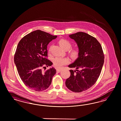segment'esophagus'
I'll return each mask as SVG.
<instances>
[{
    "label": "esophagus",
    "instance_id": "1",
    "mask_svg": "<svg viewBox=\"0 0 121 121\" xmlns=\"http://www.w3.org/2000/svg\"><path fill=\"white\" fill-rule=\"evenodd\" d=\"M61 70H62V69H56V71L58 73H59V72H61Z\"/></svg>",
    "mask_w": 121,
    "mask_h": 121
}]
</instances>
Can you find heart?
<instances>
[{
    "label": "heart",
    "instance_id": "1",
    "mask_svg": "<svg viewBox=\"0 0 121 121\" xmlns=\"http://www.w3.org/2000/svg\"><path fill=\"white\" fill-rule=\"evenodd\" d=\"M59 44L63 49L69 50L71 47V43L69 41L61 39L59 41ZM70 55L73 59H76L78 56V52L75 49L72 50L70 52ZM69 62V60L67 57H56L53 60V65L56 68H61Z\"/></svg>",
    "mask_w": 121,
    "mask_h": 121
}]
</instances>
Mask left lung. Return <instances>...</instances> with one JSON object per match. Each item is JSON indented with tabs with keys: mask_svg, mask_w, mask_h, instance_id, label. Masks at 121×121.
<instances>
[{
	"mask_svg": "<svg viewBox=\"0 0 121 121\" xmlns=\"http://www.w3.org/2000/svg\"><path fill=\"white\" fill-rule=\"evenodd\" d=\"M69 37L77 44L78 56L74 62L68 66L77 69L69 70L70 76L65 81V85L72 91L81 92L90 88L97 80L104 56L101 46L93 37L82 32ZM78 68L81 70H78Z\"/></svg>",
	"mask_w": 121,
	"mask_h": 121,
	"instance_id": "obj_1",
	"label": "left lung"
}]
</instances>
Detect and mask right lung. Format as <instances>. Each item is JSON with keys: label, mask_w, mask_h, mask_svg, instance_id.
I'll use <instances>...</instances> for the list:
<instances>
[{"label": "right lung", "mask_w": 121, "mask_h": 121, "mask_svg": "<svg viewBox=\"0 0 121 121\" xmlns=\"http://www.w3.org/2000/svg\"><path fill=\"white\" fill-rule=\"evenodd\" d=\"M56 38L57 36L37 30L24 36L18 43L14 63L22 80L30 89L43 91L51 85L56 69L52 67L43 71L42 68L52 65L46 58L48 56L47 46Z\"/></svg>", "instance_id": "obj_1"}]
</instances>
